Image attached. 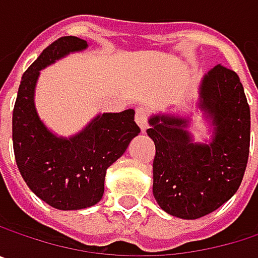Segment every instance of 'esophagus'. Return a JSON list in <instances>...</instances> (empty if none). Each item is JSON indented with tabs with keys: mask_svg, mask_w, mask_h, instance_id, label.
Listing matches in <instances>:
<instances>
[{
	"mask_svg": "<svg viewBox=\"0 0 258 258\" xmlns=\"http://www.w3.org/2000/svg\"><path fill=\"white\" fill-rule=\"evenodd\" d=\"M148 118H149V110H148V107L140 106V107H137V109H136V122H137V125L142 128V131H145V130H146V125H148Z\"/></svg>",
	"mask_w": 258,
	"mask_h": 258,
	"instance_id": "obj_1",
	"label": "esophagus"
}]
</instances>
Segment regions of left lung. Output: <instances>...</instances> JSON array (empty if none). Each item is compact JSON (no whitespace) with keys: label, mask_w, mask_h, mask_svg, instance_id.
Here are the masks:
<instances>
[{"label":"left lung","mask_w":258,"mask_h":258,"mask_svg":"<svg viewBox=\"0 0 258 258\" xmlns=\"http://www.w3.org/2000/svg\"><path fill=\"white\" fill-rule=\"evenodd\" d=\"M199 109L214 127L209 143L192 142L188 118L154 115L146 130L155 143L154 197L183 220L205 217L232 199L249 154V106L233 70L218 64L205 75Z\"/></svg>","instance_id":"left-lung-1"}]
</instances>
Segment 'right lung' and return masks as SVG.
Masks as SVG:
<instances>
[{
	"instance_id": "1",
	"label": "right lung",
	"mask_w": 258,
	"mask_h": 258,
	"mask_svg": "<svg viewBox=\"0 0 258 258\" xmlns=\"http://www.w3.org/2000/svg\"><path fill=\"white\" fill-rule=\"evenodd\" d=\"M86 47L85 40L73 35L49 44L24 73L13 109V149L18 169L37 197L61 211L97 205L104 192L107 167L140 133L133 109L98 115L69 139L53 134L38 118L34 92L40 70Z\"/></svg>"
}]
</instances>
